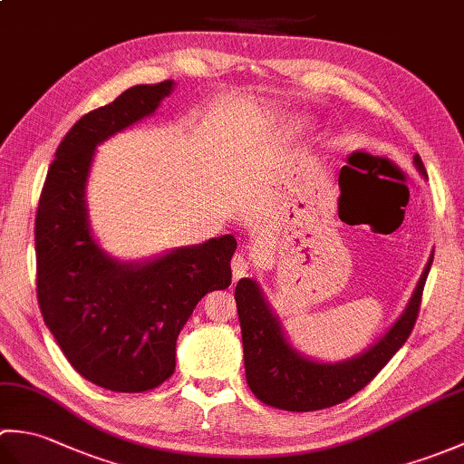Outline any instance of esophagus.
Masks as SVG:
<instances>
[{
    "mask_svg": "<svg viewBox=\"0 0 464 464\" xmlns=\"http://www.w3.org/2000/svg\"><path fill=\"white\" fill-rule=\"evenodd\" d=\"M231 271H233V281H239L241 277H245V275H247L249 261H247V257H245L243 253H237L231 259Z\"/></svg>",
    "mask_w": 464,
    "mask_h": 464,
    "instance_id": "34e87169",
    "label": "esophagus"
}]
</instances>
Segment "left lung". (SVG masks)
<instances>
[{
  "mask_svg": "<svg viewBox=\"0 0 464 464\" xmlns=\"http://www.w3.org/2000/svg\"><path fill=\"white\" fill-rule=\"evenodd\" d=\"M412 161L419 173L427 177L420 157L415 155ZM430 265L432 255L395 324L372 347L339 362L313 361L293 349L257 281L241 279L235 287V301L243 334L245 377L253 395L275 409L307 412L339 405L367 387L415 327Z\"/></svg>",
  "mask_w": 464,
  "mask_h": 464,
  "instance_id": "left-lung-1",
  "label": "left lung"
}]
</instances>
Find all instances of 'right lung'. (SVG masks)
Instances as JSON below:
<instances>
[{
    "mask_svg": "<svg viewBox=\"0 0 464 464\" xmlns=\"http://www.w3.org/2000/svg\"><path fill=\"white\" fill-rule=\"evenodd\" d=\"M173 82L135 85L83 115L49 165L35 217L37 301L72 367L97 387L143 392L175 371L177 334L207 293L231 285L233 235L121 263L90 229L85 187L95 147L155 113Z\"/></svg>",
    "mask_w": 464,
    "mask_h": 464,
    "instance_id": "right-lung-1",
    "label": "right lung"
}]
</instances>
